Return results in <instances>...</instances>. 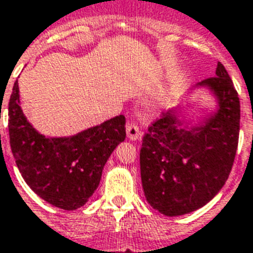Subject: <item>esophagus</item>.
Listing matches in <instances>:
<instances>
[{
	"label": "esophagus",
	"instance_id": "34e87169",
	"mask_svg": "<svg viewBox=\"0 0 253 253\" xmlns=\"http://www.w3.org/2000/svg\"><path fill=\"white\" fill-rule=\"evenodd\" d=\"M126 131H127V137L130 140H137L141 135L139 130V126H137V123H135L133 121H130V122L127 123V127H126Z\"/></svg>",
	"mask_w": 253,
	"mask_h": 253
}]
</instances>
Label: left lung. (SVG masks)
<instances>
[{
  "instance_id": "8db88e82",
  "label": "left lung",
  "mask_w": 253,
  "mask_h": 253,
  "mask_svg": "<svg viewBox=\"0 0 253 253\" xmlns=\"http://www.w3.org/2000/svg\"><path fill=\"white\" fill-rule=\"evenodd\" d=\"M218 97L217 113L205 125L186 131L169 113L144 133L140 172L144 194L153 209L179 216L201 209L224 186L238 148L241 104L233 81L221 63L206 78Z\"/></svg>"
}]
</instances>
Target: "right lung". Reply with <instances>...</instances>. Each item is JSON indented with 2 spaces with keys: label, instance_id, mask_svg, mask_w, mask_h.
I'll use <instances>...</instances> for the list:
<instances>
[{
  "label": "right lung",
  "instance_id": "right-lung-1",
  "mask_svg": "<svg viewBox=\"0 0 253 253\" xmlns=\"http://www.w3.org/2000/svg\"><path fill=\"white\" fill-rule=\"evenodd\" d=\"M125 125L121 114L76 136L47 139L19 107L18 81L8 101L10 146L23 179L46 202L68 211L82 207L94 194L108 158L126 137Z\"/></svg>",
  "mask_w": 253,
  "mask_h": 253
}]
</instances>
